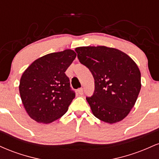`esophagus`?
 Masks as SVG:
<instances>
[{"label":"esophagus","mask_w":159,"mask_h":159,"mask_svg":"<svg viewBox=\"0 0 159 159\" xmlns=\"http://www.w3.org/2000/svg\"><path fill=\"white\" fill-rule=\"evenodd\" d=\"M77 92H78V93L79 94V95H82V94H83V89H82V88L78 89Z\"/></svg>","instance_id":"34e87169"}]
</instances>
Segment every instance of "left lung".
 <instances>
[{
	"instance_id": "left-lung-1",
	"label": "left lung",
	"mask_w": 159,
	"mask_h": 159,
	"mask_svg": "<svg viewBox=\"0 0 159 159\" xmlns=\"http://www.w3.org/2000/svg\"><path fill=\"white\" fill-rule=\"evenodd\" d=\"M75 52L95 80L93 95L86 98L93 114L110 124L123 120L134 107L141 88L135 62L125 53L106 46L78 47Z\"/></svg>"
}]
</instances>
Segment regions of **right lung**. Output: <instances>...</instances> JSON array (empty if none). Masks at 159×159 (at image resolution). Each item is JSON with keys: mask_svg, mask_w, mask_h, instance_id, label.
<instances>
[{"mask_svg": "<svg viewBox=\"0 0 159 159\" xmlns=\"http://www.w3.org/2000/svg\"><path fill=\"white\" fill-rule=\"evenodd\" d=\"M75 57L71 49L51 53L33 62L23 72L20 96L31 119L48 124L66 113L75 94L65 72Z\"/></svg>", "mask_w": 159, "mask_h": 159, "instance_id": "right-lung-1", "label": "right lung"}]
</instances>
